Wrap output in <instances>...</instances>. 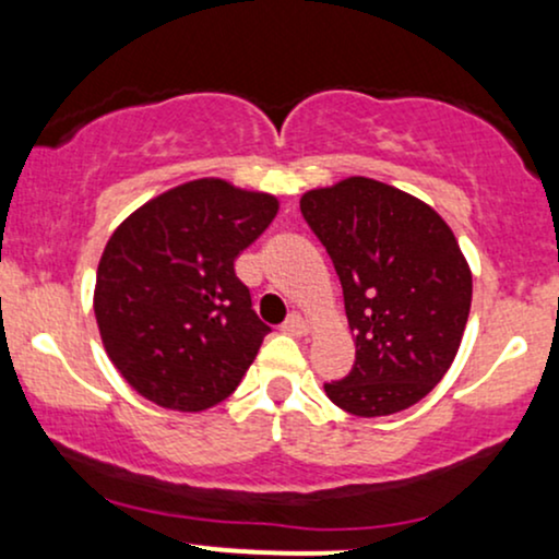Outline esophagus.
Returning <instances> with one entry per match:
<instances>
[{"instance_id":"obj_1","label":"esophagus","mask_w":559,"mask_h":559,"mask_svg":"<svg viewBox=\"0 0 559 559\" xmlns=\"http://www.w3.org/2000/svg\"><path fill=\"white\" fill-rule=\"evenodd\" d=\"M284 331L292 333V336H307V331H310V325H307V320L301 318L299 312H292V316L286 318Z\"/></svg>"}]
</instances>
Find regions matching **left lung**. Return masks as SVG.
Instances as JSON below:
<instances>
[{
	"instance_id": "1",
	"label": "left lung",
	"mask_w": 559,
	"mask_h": 559,
	"mask_svg": "<svg viewBox=\"0 0 559 559\" xmlns=\"http://www.w3.org/2000/svg\"><path fill=\"white\" fill-rule=\"evenodd\" d=\"M336 267L355 365L325 383L336 407L381 418L444 378L471 316L473 275L444 217L418 197L352 176L299 199Z\"/></svg>"
}]
</instances>
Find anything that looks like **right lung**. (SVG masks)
Instances as JSON below:
<instances>
[{"mask_svg": "<svg viewBox=\"0 0 559 559\" xmlns=\"http://www.w3.org/2000/svg\"><path fill=\"white\" fill-rule=\"evenodd\" d=\"M275 213L273 194L199 178L115 228L96 267L94 316L107 357L144 400L202 413L239 386L271 329L234 262Z\"/></svg>", "mask_w": 559, "mask_h": 559, "instance_id": "1", "label": "right lung"}]
</instances>
